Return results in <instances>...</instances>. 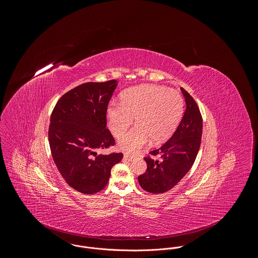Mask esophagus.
<instances>
[{
  "label": "esophagus",
  "instance_id": "34e87169",
  "mask_svg": "<svg viewBox=\"0 0 258 258\" xmlns=\"http://www.w3.org/2000/svg\"><path fill=\"white\" fill-rule=\"evenodd\" d=\"M124 158L128 161H132L134 159V156L133 155H130V154H124Z\"/></svg>",
  "mask_w": 258,
  "mask_h": 258
}]
</instances>
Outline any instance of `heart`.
<instances>
[{"label":"heart","mask_w":258,"mask_h":258,"mask_svg":"<svg viewBox=\"0 0 258 258\" xmlns=\"http://www.w3.org/2000/svg\"><path fill=\"white\" fill-rule=\"evenodd\" d=\"M183 111V100L178 92L155 85L130 88L121 95V103L107 108L108 126L119 138L132 125L136 126L119 140V147L136 152L151 138L154 142L167 139L176 128Z\"/></svg>","instance_id":"b5f03b06"}]
</instances>
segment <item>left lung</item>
Wrapping results in <instances>:
<instances>
[{"label": "left lung", "mask_w": 258, "mask_h": 258, "mask_svg": "<svg viewBox=\"0 0 258 258\" xmlns=\"http://www.w3.org/2000/svg\"><path fill=\"white\" fill-rule=\"evenodd\" d=\"M186 108L172 136L159 148L144 157L147 169L138 176L141 187L152 194H161L176 185L192 166L200 149L203 118L194 98L182 88Z\"/></svg>", "instance_id": "1"}]
</instances>
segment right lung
<instances>
[{
	"instance_id": "add662e5",
	"label": "right lung",
	"mask_w": 258,
	"mask_h": 258,
	"mask_svg": "<svg viewBox=\"0 0 258 258\" xmlns=\"http://www.w3.org/2000/svg\"><path fill=\"white\" fill-rule=\"evenodd\" d=\"M116 87L115 80L80 85L58 100L51 114L52 158L67 183L82 194L102 190L111 168L123 158V153L96 152L115 145L107 128V108Z\"/></svg>"
}]
</instances>
